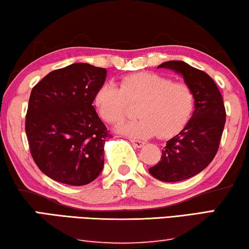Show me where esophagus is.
I'll return each mask as SVG.
<instances>
[{"mask_svg": "<svg viewBox=\"0 0 249 249\" xmlns=\"http://www.w3.org/2000/svg\"><path fill=\"white\" fill-rule=\"evenodd\" d=\"M130 142H131L133 146L136 148H141L144 146V142L143 141H140V140H136V139H130Z\"/></svg>", "mask_w": 249, "mask_h": 249, "instance_id": "esophagus-1", "label": "esophagus"}]
</instances>
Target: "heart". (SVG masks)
<instances>
[{
  "label": "heart",
  "instance_id": "1",
  "mask_svg": "<svg viewBox=\"0 0 249 249\" xmlns=\"http://www.w3.org/2000/svg\"><path fill=\"white\" fill-rule=\"evenodd\" d=\"M195 93L190 86L174 82L167 76L140 72L120 79L119 87L103 85L98 90L94 103L102 119L119 124L127 117L128 103L138 105V120L120 125L118 131L125 136L143 139L158 133L170 138L186 127L195 109Z\"/></svg>",
  "mask_w": 249,
  "mask_h": 249
}]
</instances>
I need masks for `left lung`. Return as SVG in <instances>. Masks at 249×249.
Instances as JSON below:
<instances>
[{"mask_svg":"<svg viewBox=\"0 0 249 249\" xmlns=\"http://www.w3.org/2000/svg\"><path fill=\"white\" fill-rule=\"evenodd\" d=\"M158 68L180 74L195 93V110L185 128L167 141L161 160L149 173L164 182L181 181L194 177L213 161L219 148L226 111L216 83L206 72L183 61H167Z\"/></svg>","mask_w":249,"mask_h":249,"instance_id":"obj_1","label":"left lung"}]
</instances>
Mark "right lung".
Instances as JSON below:
<instances>
[{"label":"right lung","mask_w":249,"mask_h":249,"mask_svg":"<svg viewBox=\"0 0 249 249\" xmlns=\"http://www.w3.org/2000/svg\"><path fill=\"white\" fill-rule=\"evenodd\" d=\"M106 76V69L73 63L50 72L32 89L26 137L34 162L53 180L83 186L102 171L111 135L92 103Z\"/></svg>","instance_id":"right-lung-1"}]
</instances>
